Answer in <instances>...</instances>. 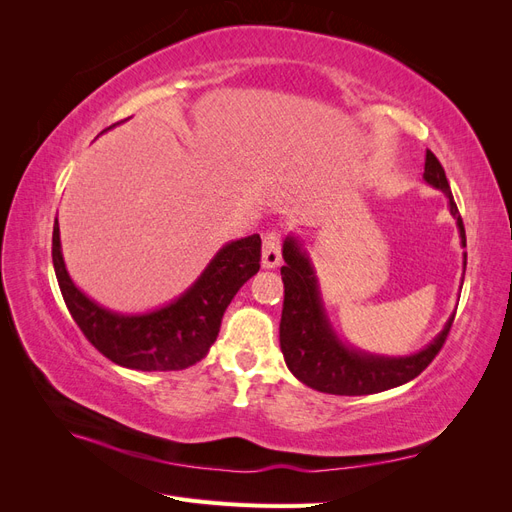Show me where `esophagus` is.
<instances>
[{"label":"esophagus","instance_id":"34e87169","mask_svg":"<svg viewBox=\"0 0 512 512\" xmlns=\"http://www.w3.org/2000/svg\"><path fill=\"white\" fill-rule=\"evenodd\" d=\"M282 262V239L280 232H267L265 239H262V267L275 269Z\"/></svg>","mask_w":512,"mask_h":512}]
</instances>
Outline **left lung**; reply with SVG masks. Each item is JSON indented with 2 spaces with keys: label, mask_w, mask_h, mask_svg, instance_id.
<instances>
[{
  "label": "left lung",
  "mask_w": 512,
  "mask_h": 512,
  "mask_svg": "<svg viewBox=\"0 0 512 512\" xmlns=\"http://www.w3.org/2000/svg\"><path fill=\"white\" fill-rule=\"evenodd\" d=\"M423 179L431 188L444 192L448 211L457 220L461 245L466 247V230H463L451 185L446 181L442 164L429 149L425 156ZM282 256L286 265L282 267L284 309L280 322V346L292 376L303 384L331 395H371L389 391L414 380L436 359V354L444 346L455 312L446 320L444 329L433 342L408 356L371 354L344 344L333 329L327 309H324L318 277L312 260L303 250V243L292 235L286 237ZM463 265H466V254H463Z\"/></svg>",
  "instance_id": "obj_1"
}]
</instances>
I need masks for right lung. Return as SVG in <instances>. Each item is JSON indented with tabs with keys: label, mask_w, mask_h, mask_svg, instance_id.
<instances>
[{
	"label": "right lung",
	"mask_w": 512,
	"mask_h": 512,
	"mask_svg": "<svg viewBox=\"0 0 512 512\" xmlns=\"http://www.w3.org/2000/svg\"><path fill=\"white\" fill-rule=\"evenodd\" d=\"M53 267L68 312L106 359L138 371H177L205 359L218 339L226 307L260 269V237L226 243L181 297L145 314L111 312L72 282L61 254L57 218Z\"/></svg>",
	"instance_id": "right-lung-1"
}]
</instances>
